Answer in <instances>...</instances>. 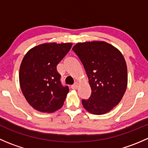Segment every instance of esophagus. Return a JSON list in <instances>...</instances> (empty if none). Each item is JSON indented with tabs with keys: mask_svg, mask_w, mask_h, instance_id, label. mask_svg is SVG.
I'll use <instances>...</instances> for the list:
<instances>
[{
	"mask_svg": "<svg viewBox=\"0 0 148 148\" xmlns=\"http://www.w3.org/2000/svg\"><path fill=\"white\" fill-rule=\"evenodd\" d=\"M71 89H77V88H78V83L76 82L75 84H72L71 85Z\"/></svg>",
	"mask_w": 148,
	"mask_h": 148,
	"instance_id": "1",
	"label": "esophagus"
}]
</instances>
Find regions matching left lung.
<instances>
[{"mask_svg": "<svg viewBox=\"0 0 148 148\" xmlns=\"http://www.w3.org/2000/svg\"><path fill=\"white\" fill-rule=\"evenodd\" d=\"M72 50L84 66L92 89L83 107L94 114H103L119 104L127 84L126 62L121 52L104 41L78 43Z\"/></svg>", "mask_w": 148, "mask_h": 148, "instance_id": "1", "label": "left lung"}]
</instances>
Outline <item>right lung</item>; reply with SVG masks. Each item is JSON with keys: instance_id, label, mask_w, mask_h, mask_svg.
<instances>
[{"instance_id": "right-lung-1", "label": "right lung", "mask_w": 148, "mask_h": 148, "mask_svg": "<svg viewBox=\"0 0 148 148\" xmlns=\"http://www.w3.org/2000/svg\"><path fill=\"white\" fill-rule=\"evenodd\" d=\"M72 44L48 43L33 48L20 66L22 92L31 107L41 112H53L63 105L69 86L62 85L56 66L69 51Z\"/></svg>"}]
</instances>
